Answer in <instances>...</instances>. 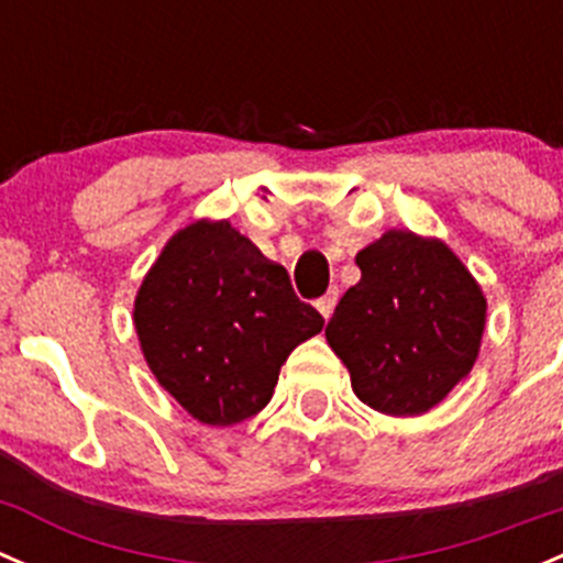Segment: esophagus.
<instances>
[{
  "instance_id": "34e87169",
  "label": "esophagus",
  "mask_w": 563,
  "mask_h": 563,
  "mask_svg": "<svg viewBox=\"0 0 563 563\" xmlns=\"http://www.w3.org/2000/svg\"><path fill=\"white\" fill-rule=\"evenodd\" d=\"M336 300H339V289L336 287H331L325 295H322L320 300H317V309H320V314L325 317V320L333 314V306H336Z\"/></svg>"
}]
</instances>
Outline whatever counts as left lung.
Here are the masks:
<instances>
[{"instance_id": "1", "label": "left lung", "mask_w": 563, "mask_h": 563, "mask_svg": "<svg viewBox=\"0 0 563 563\" xmlns=\"http://www.w3.org/2000/svg\"><path fill=\"white\" fill-rule=\"evenodd\" d=\"M361 282L325 325L355 397L388 416L435 408L476 364L487 300L435 238L388 230L355 254Z\"/></svg>"}]
</instances>
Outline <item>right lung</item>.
Wrapping results in <instances>:
<instances>
[{"mask_svg": "<svg viewBox=\"0 0 563 563\" xmlns=\"http://www.w3.org/2000/svg\"><path fill=\"white\" fill-rule=\"evenodd\" d=\"M133 325L155 380L210 427L260 413L300 342L322 331L287 271L230 221H194L144 276Z\"/></svg>", "mask_w": 563, "mask_h": 563, "instance_id": "add662e5", "label": "right lung"}]
</instances>
